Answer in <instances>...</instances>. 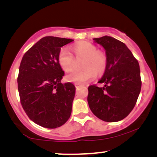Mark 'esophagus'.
<instances>
[{"label":"esophagus","instance_id":"esophagus-1","mask_svg":"<svg viewBox=\"0 0 157 157\" xmlns=\"http://www.w3.org/2000/svg\"><path fill=\"white\" fill-rule=\"evenodd\" d=\"M81 86V84H80V83H75V86H76V88H78V87H79V86Z\"/></svg>","mask_w":157,"mask_h":157}]
</instances>
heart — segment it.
<instances>
[{
	"mask_svg": "<svg viewBox=\"0 0 157 157\" xmlns=\"http://www.w3.org/2000/svg\"><path fill=\"white\" fill-rule=\"evenodd\" d=\"M76 56L85 57L82 63L83 69L74 71L66 76V80L70 82L82 83L95 78L96 73L102 74L107 66V57L104 53L98 51L97 46L88 41L76 44L72 48ZM58 62L62 69L70 71L74 67V56L70 51L63 47L58 55Z\"/></svg>",
	"mask_w": 157,
	"mask_h": 157,
	"instance_id": "1",
	"label": "heart"
}]
</instances>
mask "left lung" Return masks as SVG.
<instances>
[{
    "label": "left lung",
    "mask_w": 157,
    "mask_h": 157,
    "mask_svg": "<svg viewBox=\"0 0 157 157\" xmlns=\"http://www.w3.org/2000/svg\"><path fill=\"white\" fill-rule=\"evenodd\" d=\"M106 51L107 66L98 83L88 88V103L92 113L107 122L121 121L136 105L141 87L139 64L123 42L111 37L94 38Z\"/></svg>",
    "instance_id": "left-lung-1"
}]
</instances>
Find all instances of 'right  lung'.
Segmentation results:
<instances>
[{
	"mask_svg": "<svg viewBox=\"0 0 157 157\" xmlns=\"http://www.w3.org/2000/svg\"><path fill=\"white\" fill-rule=\"evenodd\" d=\"M72 39L46 36L28 50L21 60L17 81L21 104L31 121L48 128L66 123L72 110L76 88L63 84L58 62L62 46Z\"/></svg>",
	"mask_w": 157,
	"mask_h": 157,
	"instance_id": "add662e5",
	"label": "right lung"
}]
</instances>
